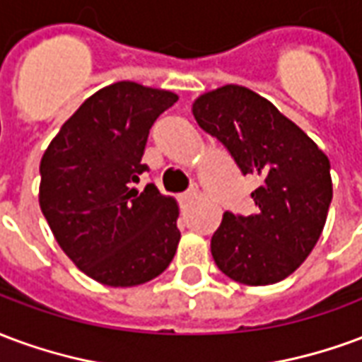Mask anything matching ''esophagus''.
<instances>
[{"label":"esophagus","mask_w":362,"mask_h":362,"mask_svg":"<svg viewBox=\"0 0 362 362\" xmlns=\"http://www.w3.org/2000/svg\"><path fill=\"white\" fill-rule=\"evenodd\" d=\"M197 197H199V191H197V189H191V191H187L181 194V202L187 204V202H191V200L197 199Z\"/></svg>","instance_id":"obj_1"}]
</instances>
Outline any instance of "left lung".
<instances>
[{"label": "left lung", "mask_w": 362, "mask_h": 362, "mask_svg": "<svg viewBox=\"0 0 362 362\" xmlns=\"http://www.w3.org/2000/svg\"><path fill=\"white\" fill-rule=\"evenodd\" d=\"M192 115L255 175L257 214H223L210 250L216 266L245 286L278 284L322 235L332 202L329 160L303 129L250 88L226 84L192 102Z\"/></svg>", "instance_id": "left-lung-1"}]
</instances>
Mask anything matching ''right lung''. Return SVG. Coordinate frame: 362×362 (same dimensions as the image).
<instances>
[{
  "instance_id": "add662e5",
  "label": "right lung",
  "mask_w": 362,
  "mask_h": 362,
  "mask_svg": "<svg viewBox=\"0 0 362 362\" xmlns=\"http://www.w3.org/2000/svg\"><path fill=\"white\" fill-rule=\"evenodd\" d=\"M177 94L133 81L86 98L49 142L40 162V208L55 241L88 278L134 287L160 276L181 233L175 199L133 183L150 127Z\"/></svg>"
}]
</instances>
